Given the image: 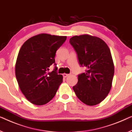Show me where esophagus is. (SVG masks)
<instances>
[{"label":"esophagus","mask_w":132,"mask_h":132,"mask_svg":"<svg viewBox=\"0 0 132 132\" xmlns=\"http://www.w3.org/2000/svg\"><path fill=\"white\" fill-rule=\"evenodd\" d=\"M69 75V74H67V73H64L63 75V76L64 78H66L68 77V76Z\"/></svg>","instance_id":"obj_1"}]
</instances>
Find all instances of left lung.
I'll list each match as a JSON object with an SVG mask.
<instances>
[{"label":"left lung","instance_id":"8db88e82","mask_svg":"<svg viewBox=\"0 0 132 132\" xmlns=\"http://www.w3.org/2000/svg\"><path fill=\"white\" fill-rule=\"evenodd\" d=\"M69 42L80 66L86 68L85 73L78 75V83L73 89L82 103L97 105L109 94L114 73L109 47L102 39L87 34L72 37Z\"/></svg>","mask_w":132,"mask_h":132}]
</instances>
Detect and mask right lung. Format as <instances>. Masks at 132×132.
Listing matches in <instances>:
<instances>
[{"instance_id":"1","label":"right lung","mask_w":132,"mask_h":132,"mask_svg":"<svg viewBox=\"0 0 132 132\" xmlns=\"http://www.w3.org/2000/svg\"><path fill=\"white\" fill-rule=\"evenodd\" d=\"M66 36L40 34L29 38L19 50L15 64V75L21 92L33 104L42 105L53 99L63 82L57 68L48 72L55 63L56 51ZM56 66V63H54Z\"/></svg>"}]
</instances>
